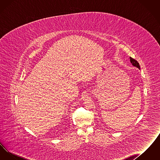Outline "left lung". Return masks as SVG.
<instances>
[{"label":"left lung","instance_id":"left-lung-1","mask_svg":"<svg viewBox=\"0 0 160 160\" xmlns=\"http://www.w3.org/2000/svg\"><path fill=\"white\" fill-rule=\"evenodd\" d=\"M129 59H130V62H131V63H132V65L134 67H137V68H138L139 69H140L139 63H138V62H137V61H136L135 59H132V58H131V57L129 58Z\"/></svg>","mask_w":160,"mask_h":160}]
</instances>
